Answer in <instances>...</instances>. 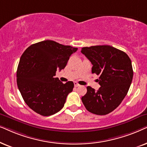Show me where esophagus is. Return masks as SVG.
Listing matches in <instances>:
<instances>
[{
    "label": "esophagus",
    "instance_id": "obj_1",
    "mask_svg": "<svg viewBox=\"0 0 147 147\" xmlns=\"http://www.w3.org/2000/svg\"><path fill=\"white\" fill-rule=\"evenodd\" d=\"M74 85H75V87H79V86H80V85L77 83V82H74Z\"/></svg>",
    "mask_w": 147,
    "mask_h": 147
}]
</instances>
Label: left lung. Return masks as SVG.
Masks as SVG:
<instances>
[{
	"label": "left lung",
	"instance_id": "obj_1",
	"mask_svg": "<svg viewBox=\"0 0 147 147\" xmlns=\"http://www.w3.org/2000/svg\"><path fill=\"white\" fill-rule=\"evenodd\" d=\"M81 52L93 64L92 73L99 75L101 86L97 91L88 86L81 100L89 112L106 115L127 95L133 77L131 60L124 52L107 45L84 47Z\"/></svg>",
	"mask_w": 147,
	"mask_h": 147
}]
</instances>
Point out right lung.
<instances>
[{
    "label": "right lung",
    "mask_w": 147,
    "mask_h": 147,
    "mask_svg": "<svg viewBox=\"0 0 147 147\" xmlns=\"http://www.w3.org/2000/svg\"><path fill=\"white\" fill-rule=\"evenodd\" d=\"M77 50L45 40L31 45L23 52L17 70V86L23 100L35 112L48 116L64 107L74 83H62L55 78L56 72L65 68Z\"/></svg>",
    "instance_id": "1"
}]
</instances>
